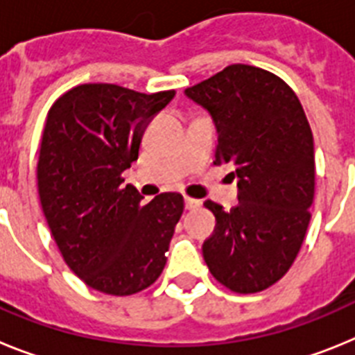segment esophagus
<instances>
[{
  "label": "esophagus",
  "mask_w": 355,
  "mask_h": 355,
  "mask_svg": "<svg viewBox=\"0 0 355 355\" xmlns=\"http://www.w3.org/2000/svg\"><path fill=\"white\" fill-rule=\"evenodd\" d=\"M184 206H187V209H196L200 206V200L199 199H190V197H187L184 199Z\"/></svg>",
  "instance_id": "esophagus-1"
}]
</instances>
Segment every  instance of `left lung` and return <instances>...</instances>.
Instances as JSON below:
<instances>
[{
    "label": "left lung",
    "instance_id": "left-lung-1",
    "mask_svg": "<svg viewBox=\"0 0 355 355\" xmlns=\"http://www.w3.org/2000/svg\"><path fill=\"white\" fill-rule=\"evenodd\" d=\"M184 96L209 114L218 135L215 165H234L238 205L206 200L215 233L202 256L218 283L256 293L283 277L309 225L315 146L299 97L281 78L234 64Z\"/></svg>",
    "mask_w": 355,
    "mask_h": 355
}]
</instances>
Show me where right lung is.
<instances>
[{"mask_svg":"<svg viewBox=\"0 0 355 355\" xmlns=\"http://www.w3.org/2000/svg\"><path fill=\"white\" fill-rule=\"evenodd\" d=\"M174 96L87 83L49 110L37 165L40 205L69 268L101 293L142 291L167 263L183 196L159 193L144 206L121 174L139 158L147 122Z\"/></svg>","mask_w":355,"mask_h":355,"instance_id":"right-lung-1","label":"right lung"}]
</instances>
